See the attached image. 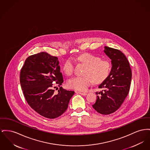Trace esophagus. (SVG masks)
<instances>
[{"instance_id": "esophagus-1", "label": "esophagus", "mask_w": 150, "mask_h": 150, "mask_svg": "<svg viewBox=\"0 0 150 150\" xmlns=\"http://www.w3.org/2000/svg\"><path fill=\"white\" fill-rule=\"evenodd\" d=\"M78 93H79L81 95H83V96H86L87 95V93H84V92H78Z\"/></svg>"}]
</instances>
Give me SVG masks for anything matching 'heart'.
Returning a JSON list of instances; mask_svg holds the SVG:
<instances>
[{
	"label": "heart",
	"instance_id": "obj_1",
	"mask_svg": "<svg viewBox=\"0 0 150 150\" xmlns=\"http://www.w3.org/2000/svg\"><path fill=\"white\" fill-rule=\"evenodd\" d=\"M80 60L88 65L84 76H75L68 81V86L72 89L86 91L94 80L96 83L104 81L109 76L112 69L110 62L92 54H85L80 57ZM75 68V63L72 58L68 59L64 64L63 70L67 75H71Z\"/></svg>",
	"mask_w": 150,
	"mask_h": 150
}]
</instances>
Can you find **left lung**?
Returning a JSON list of instances; mask_svg holds the SVG:
<instances>
[{"label": "left lung", "instance_id": "left-lung-1", "mask_svg": "<svg viewBox=\"0 0 150 150\" xmlns=\"http://www.w3.org/2000/svg\"><path fill=\"white\" fill-rule=\"evenodd\" d=\"M104 52L112 59V67L109 77L98 88L97 100L92 107L98 113L110 115L118 110L127 97L132 72L129 62L120 50L105 46Z\"/></svg>", "mask_w": 150, "mask_h": 150}]
</instances>
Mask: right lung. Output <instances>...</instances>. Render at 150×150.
I'll list each match as a JSON object with an SVG mask.
<instances>
[{
  "label": "right lung",
  "mask_w": 150,
  "mask_h": 150,
  "mask_svg": "<svg viewBox=\"0 0 150 150\" xmlns=\"http://www.w3.org/2000/svg\"><path fill=\"white\" fill-rule=\"evenodd\" d=\"M21 89L28 104L39 115L50 119L59 117L67 110L74 91L59 88L63 78L58 59L46 52L28 57L20 74Z\"/></svg>",
  "instance_id": "obj_1"
}]
</instances>
